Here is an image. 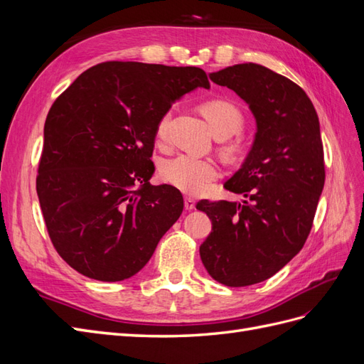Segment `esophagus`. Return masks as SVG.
Wrapping results in <instances>:
<instances>
[{
    "mask_svg": "<svg viewBox=\"0 0 364 364\" xmlns=\"http://www.w3.org/2000/svg\"><path fill=\"white\" fill-rule=\"evenodd\" d=\"M196 208V202L194 199H191V197H185V209H188V211H191V209Z\"/></svg>",
    "mask_w": 364,
    "mask_h": 364,
    "instance_id": "obj_1",
    "label": "esophagus"
}]
</instances>
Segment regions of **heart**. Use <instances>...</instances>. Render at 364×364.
<instances>
[{
	"mask_svg": "<svg viewBox=\"0 0 364 364\" xmlns=\"http://www.w3.org/2000/svg\"><path fill=\"white\" fill-rule=\"evenodd\" d=\"M209 127L215 136L229 138L243 126V114L229 100L214 98L200 106ZM168 115H164L156 127V138L162 139L167 134ZM162 179L186 194H203L218 176V165L211 159H200L191 155H179L167 159L161 167Z\"/></svg>",
	"mask_w": 364,
	"mask_h": 364,
	"instance_id": "heart-1",
	"label": "heart"
}]
</instances>
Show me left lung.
Segmentation results:
<instances>
[{"label":"left lung","instance_id":"left-lung-1","mask_svg":"<svg viewBox=\"0 0 364 364\" xmlns=\"http://www.w3.org/2000/svg\"><path fill=\"white\" fill-rule=\"evenodd\" d=\"M209 79L243 98L257 134L225 183L247 200L196 205L213 223L200 258L217 282L246 287L279 272L310 234L325 183L321 124L302 87L262 65L238 63Z\"/></svg>","mask_w":364,"mask_h":364}]
</instances>
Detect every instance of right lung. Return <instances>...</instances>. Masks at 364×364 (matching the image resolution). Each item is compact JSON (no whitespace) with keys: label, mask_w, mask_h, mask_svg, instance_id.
I'll list each match as a JSON object with an SVG mask.
<instances>
[{"label":"right lung","mask_w":364,"mask_h":364,"mask_svg":"<svg viewBox=\"0 0 364 364\" xmlns=\"http://www.w3.org/2000/svg\"><path fill=\"white\" fill-rule=\"evenodd\" d=\"M203 70L105 62L53 103L43 126L36 191L53 246L85 277L117 282L146 266L183 211L171 185H151L159 119Z\"/></svg>","instance_id":"add662e5"}]
</instances>
